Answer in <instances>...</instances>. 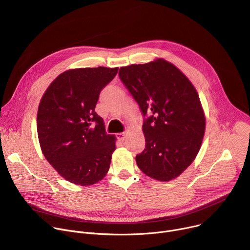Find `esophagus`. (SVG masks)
Masks as SVG:
<instances>
[{"label":"esophagus","mask_w":250,"mask_h":250,"mask_svg":"<svg viewBox=\"0 0 250 250\" xmlns=\"http://www.w3.org/2000/svg\"><path fill=\"white\" fill-rule=\"evenodd\" d=\"M118 138L120 141H124L125 138V132H121V133H118Z\"/></svg>","instance_id":"34e87169"}]
</instances>
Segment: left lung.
<instances>
[{
  "mask_svg": "<svg viewBox=\"0 0 250 250\" xmlns=\"http://www.w3.org/2000/svg\"><path fill=\"white\" fill-rule=\"evenodd\" d=\"M120 78L140 106L146 148L135 157L138 168L167 182L195 160L206 128L197 90L183 72L162 59L122 67Z\"/></svg>",
  "mask_w": 250,
  "mask_h": 250,
  "instance_id": "left-lung-1",
  "label": "left lung"
}]
</instances>
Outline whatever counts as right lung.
I'll return each instance as SVG.
<instances>
[{
	"label": "right lung",
	"mask_w": 250,
	"mask_h": 250,
	"mask_svg": "<svg viewBox=\"0 0 250 250\" xmlns=\"http://www.w3.org/2000/svg\"><path fill=\"white\" fill-rule=\"evenodd\" d=\"M118 70L69 69L51 82L41 100L37 124L42 151L71 183L90 186L109 171L117 138L106 134L95 108L100 92Z\"/></svg>",
	"instance_id": "right-lung-1"
}]
</instances>
